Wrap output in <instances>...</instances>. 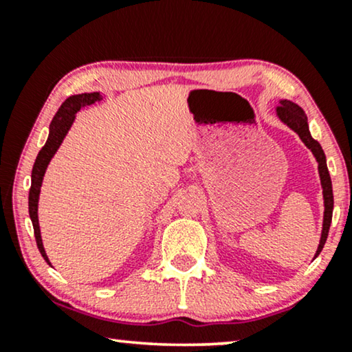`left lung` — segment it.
<instances>
[{
	"label": "left lung",
	"mask_w": 352,
	"mask_h": 352,
	"mask_svg": "<svg viewBox=\"0 0 352 352\" xmlns=\"http://www.w3.org/2000/svg\"><path fill=\"white\" fill-rule=\"evenodd\" d=\"M277 115L278 118H280L287 126H290L293 131L301 138V141L311 148V152L314 153L317 163H319V175H320L322 189H324V205H325L324 229H322L320 243L316 253V256H319V253L322 252V248H324V245L327 242V237H329L331 214H333V190H331V179L329 175V168H327L325 153L322 151L320 144L317 142L316 139H312L309 133V126H307V117L305 110H302L300 105L293 104L290 100H280V105L277 107Z\"/></svg>",
	"instance_id": "8db88e82"
}]
</instances>
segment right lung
Masks as SVG:
<instances>
[{
	"label": "right lung",
	"mask_w": 352,
	"mask_h": 352,
	"mask_svg": "<svg viewBox=\"0 0 352 352\" xmlns=\"http://www.w3.org/2000/svg\"><path fill=\"white\" fill-rule=\"evenodd\" d=\"M100 99L102 98H100L99 93L76 94V96H70L69 99H65V102L60 105V109L57 110L54 118H52L51 126H50V136H47V141L45 146H43L40 153H38L35 165H33L32 186H30V194H28V213H30L33 230H35L38 250H40L41 256L46 259V263H50V259H47L45 248H43L40 224H38V199H40L43 176H45V171L47 165H50L51 158L54 157L57 148H59L62 141H64L65 134L69 133L72 123H74L75 120V113L78 112L80 109H83L85 105H91L98 102Z\"/></svg>",
	"instance_id": "add662e5"
}]
</instances>
